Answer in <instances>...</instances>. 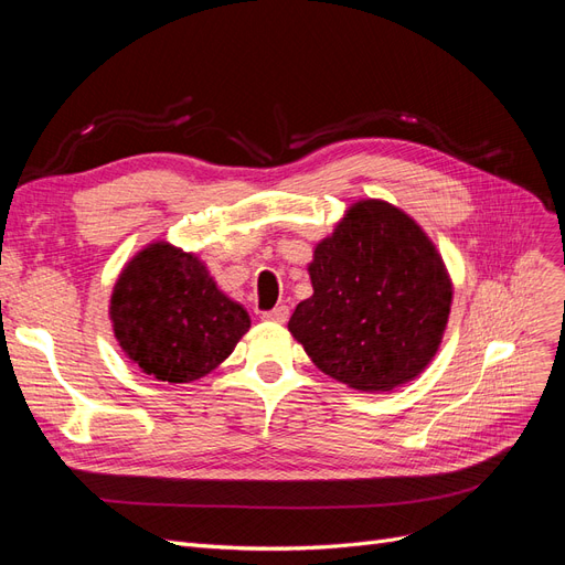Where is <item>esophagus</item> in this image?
Instances as JSON below:
<instances>
[{
  "label": "esophagus",
  "instance_id": "obj_1",
  "mask_svg": "<svg viewBox=\"0 0 565 565\" xmlns=\"http://www.w3.org/2000/svg\"><path fill=\"white\" fill-rule=\"evenodd\" d=\"M287 318H289L287 306H276V309L264 311V320H270V322H287Z\"/></svg>",
  "mask_w": 565,
  "mask_h": 565
}]
</instances>
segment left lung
<instances>
[{"label":"left lung","instance_id":"obj_1","mask_svg":"<svg viewBox=\"0 0 565 565\" xmlns=\"http://www.w3.org/2000/svg\"><path fill=\"white\" fill-rule=\"evenodd\" d=\"M313 297L289 332L330 377L358 391H391L438 351L452 287L434 243L380 200L353 204L309 266Z\"/></svg>","mask_w":565,"mask_h":565}]
</instances>
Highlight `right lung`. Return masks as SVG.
<instances>
[{"label":"right lung","mask_w":565,"mask_h":565,"mask_svg":"<svg viewBox=\"0 0 565 565\" xmlns=\"http://www.w3.org/2000/svg\"><path fill=\"white\" fill-rule=\"evenodd\" d=\"M119 347L156 380H200L249 330L241 303L221 295L193 254L156 243L122 270L110 299Z\"/></svg>","instance_id":"1"}]
</instances>
